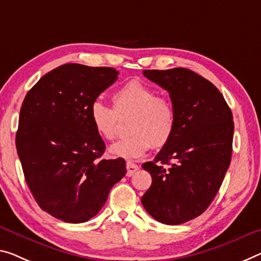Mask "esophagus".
Listing matches in <instances>:
<instances>
[{
    "label": "esophagus",
    "mask_w": 261,
    "mask_h": 261,
    "mask_svg": "<svg viewBox=\"0 0 261 261\" xmlns=\"http://www.w3.org/2000/svg\"><path fill=\"white\" fill-rule=\"evenodd\" d=\"M127 176H133L136 171H138L140 169V167L138 166V164H135L133 162H127Z\"/></svg>",
    "instance_id": "esophagus-1"
}]
</instances>
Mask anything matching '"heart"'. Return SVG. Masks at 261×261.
I'll use <instances>...</instances> for the list:
<instances>
[{"instance_id":"heart-1","label":"heart","mask_w":261,"mask_h":261,"mask_svg":"<svg viewBox=\"0 0 261 261\" xmlns=\"http://www.w3.org/2000/svg\"><path fill=\"white\" fill-rule=\"evenodd\" d=\"M113 108L101 100L92 101L90 121L99 136L113 140L118 134L119 119H128L130 135L112 144L110 153L128 160L139 159L150 148L162 149L174 135L176 111L169 99L159 97L153 87L130 80L112 95Z\"/></svg>"}]
</instances>
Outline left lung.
<instances>
[{"instance_id": "left-lung-1", "label": "left lung", "mask_w": 261, "mask_h": 261, "mask_svg": "<svg viewBox=\"0 0 261 261\" xmlns=\"http://www.w3.org/2000/svg\"><path fill=\"white\" fill-rule=\"evenodd\" d=\"M143 74L169 92L176 127L154 161L142 164L153 181L141 202L158 222L178 225L202 215L217 195L231 162L233 117L217 87L194 71L175 67Z\"/></svg>"}]
</instances>
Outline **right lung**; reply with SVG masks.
<instances>
[{"label": "right lung", "mask_w": 261, "mask_h": 261, "mask_svg": "<svg viewBox=\"0 0 261 261\" xmlns=\"http://www.w3.org/2000/svg\"><path fill=\"white\" fill-rule=\"evenodd\" d=\"M113 67L64 64L38 80L19 112L16 149L41 209L66 223H84L105 205L126 175L125 160H102L105 142L89 108L118 79Z\"/></svg>", "instance_id": "obj_1"}]
</instances>
